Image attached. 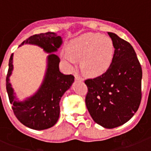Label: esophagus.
<instances>
[{"label": "esophagus", "instance_id": "obj_1", "mask_svg": "<svg viewBox=\"0 0 151 151\" xmlns=\"http://www.w3.org/2000/svg\"><path fill=\"white\" fill-rule=\"evenodd\" d=\"M75 80H78V81H83V79L82 78V77H80V75H77V74L75 75Z\"/></svg>", "mask_w": 151, "mask_h": 151}]
</instances>
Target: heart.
<instances>
[{
	"label": "heart",
	"instance_id": "obj_1",
	"mask_svg": "<svg viewBox=\"0 0 151 151\" xmlns=\"http://www.w3.org/2000/svg\"><path fill=\"white\" fill-rule=\"evenodd\" d=\"M68 55L65 60L74 64V59H80V66L85 74L91 77L102 75L109 68L114 56V46L107 36L86 33L71 39L68 43Z\"/></svg>",
	"mask_w": 151,
	"mask_h": 151
}]
</instances>
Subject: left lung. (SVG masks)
<instances>
[{
    "mask_svg": "<svg viewBox=\"0 0 151 151\" xmlns=\"http://www.w3.org/2000/svg\"><path fill=\"white\" fill-rule=\"evenodd\" d=\"M115 52L109 69L88 79L85 104L93 120L106 129L129 121L140 104L142 68L132 45L117 34L108 32Z\"/></svg>",
    "mask_w": 151,
    "mask_h": 151,
    "instance_id": "8db88e82",
    "label": "left lung"
}]
</instances>
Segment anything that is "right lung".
<instances>
[{"instance_id":"1","label":"right lung","mask_w":151,"mask_h":151,"mask_svg":"<svg viewBox=\"0 0 151 151\" xmlns=\"http://www.w3.org/2000/svg\"><path fill=\"white\" fill-rule=\"evenodd\" d=\"M63 44L61 36L53 32H47L30 36L23 45H32L43 49L49 53L47 68L43 81L34 94L19 101L10 83L14 69L13 56L11 55L6 77V91L12 109L17 119L27 127L35 130H44L54 126L60 115V101L65 92L74 81L71 74L66 75L59 70L60 58L55 53Z\"/></svg>"}]
</instances>
